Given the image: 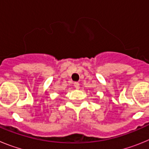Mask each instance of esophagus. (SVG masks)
<instances>
[{"label":"esophagus","mask_w":149,"mask_h":149,"mask_svg":"<svg viewBox=\"0 0 149 149\" xmlns=\"http://www.w3.org/2000/svg\"><path fill=\"white\" fill-rule=\"evenodd\" d=\"M74 88H75V89H78L79 88H80V84H79L78 82L74 83Z\"/></svg>","instance_id":"obj_1"}]
</instances>
